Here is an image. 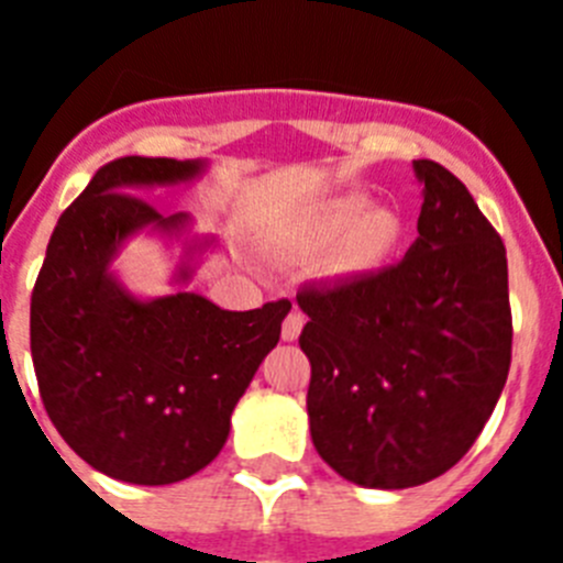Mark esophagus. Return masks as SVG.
I'll list each match as a JSON object with an SVG mask.
<instances>
[{"mask_svg":"<svg viewBox=\"0 0 563 563\" xmlns=\"http://www.w3.org/2000/svg\"><path fill=\"white\" fill-rule=\"evenodd\" d=\"M301 330H305V312L290 310V316H287L285 324H282V338H285V341H296V338L301 335Z\"/></svg>","mask_w":563,"mask_h":563,"instance_id":"esophagus-1","label":"esophagus"}]
</instances>
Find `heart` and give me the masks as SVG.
I'll use <instances>...</instances> for the list:
<instances>
[{"mask_svg": "<svg viewBox=\"0 0 563 563\" xmlns=\"http://www.w3.org/2000/svg\"><path fill=\"white\" fill-rule=\"evenodd\" d=\"M366 208L369 200L363 194H341L321 202L298 228V247L321 251L341 239L332 251V267L338 273L377 271L400 245L402 225L397 213L383 208L366 211Z\"/></svg>", "mask_w": 563, "mask_h": 563, "instance_id": "1", "label": "heart"}]
</instances>
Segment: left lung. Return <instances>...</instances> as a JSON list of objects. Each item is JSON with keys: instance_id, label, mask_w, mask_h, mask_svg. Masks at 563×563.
<instances>
[{"instance_id": "1", "label": "left lung", "mask_w": 563, "mask_h": 563, "mask_svg": "<svg viewBox=\"0 0 563 563\" xmlns=\"http://www.w3.org/2000/svg\"><path fill=\"white\" fill-rule=\"evenodd\" d=\"M417 242L397 265L298 290L310 316L312 445L343 479L400 490L454 467L505 389L514 343L505 242L434 161Z\"/></svg>"}]
</instances>
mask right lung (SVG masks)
I'll return each instance as SVG.
<instances>
[{
    "mask_svg": "<svg viewBox=\"0 0 563 563\" xmlns=\"http://www.w3.org/2000/svg\"><path fill=\"white\" fill-rule=\"evenodd\" d=\"M202 163L118 157L58 217L30 296V352L38 395L84 462L132 485H172L220 454L231 415L278 343L290 301L220 310L197 292L137 301L109 258L163 217L143 188L191 180ZM183 278L188 271L180 273Z\"/></svg>",
    "mask_w": 563,
    "mask_h": 563,
    "instance_id": "1",
    "label": "right lung"
}]
</instances>
